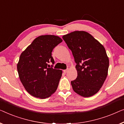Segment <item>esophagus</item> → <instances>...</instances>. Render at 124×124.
Wrapping results in <instances>:
<instances>
[{
    "label": "esophagus",
    "mask_w": 124,
    "mask_h": 124,
    "mask_svg": "<svg viewBox=\"0 0 124 124\" xmlns=\"http://www.w3.org/2000/svg\"><path fill=\"white\" fill-rule=\"evenodd\" d=\"M67 71H68V69H66V70H63V72H64V73H67Z\"/></svg>",
    "instance_id": "obj_1"
}]
</instances>
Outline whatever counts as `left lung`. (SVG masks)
<instances>
[{
    "label": "left lung",
    "mask_w": 124,
    "mask_h": 124,
    "mask_svg": "<svg viewBox=\"0 0 124 124\" xmlns=\"http://www.w3.org/2000/svg\"><path fill=\"white\" fill-rule=\"evenodd\" d=\"M76 63L78 76L71 81L75 92L89 97L96 94L107 78L109 60L104 46L85 31H76L62 36Z\"/></svg>",
    "instance_id": "left-lung-1"
}]
</instances>
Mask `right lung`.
Listing matches in <instances>:
<instances>
[{"label": "right lung", "mask_w": 124, "mask_h": 124, "mask_svg": "<svg viewBox=\"0 0 124 124\" xmlns=\"http://www.w3.org/2000/svg\"><path fill=\"white\" fill-rule=\"evenodd\" d=\"M62 41L57 36H40L21 54L17 64L19 78L32 96L46 98L56 91L62 71L53 68L54 60L52 52ZM50 62L52 67L48 64Z\"/></svg>", "instance_id": "right-lung-1"}]
</instances>
